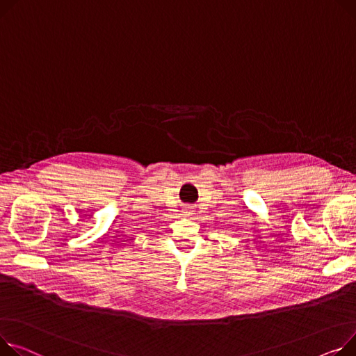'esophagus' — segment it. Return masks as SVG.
Returning <instances> with one entry per match:
<instances>
[{
  "label": "esophagus",
  "mask_w": 356,
  "mask_h": 356,
  "mask_svg": "<svg viewBox=\"0 0 356 356\" xmlns=\"http://www.w3.org/2000/svg\"><path fill=\"white\" fill-rule=\"evenodd\" d=\"M186 211H187V215H193V213H192L193 210H186Z\"/></svg>",
  "instance_id": "esophagus-1"
}]
</instances>
